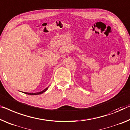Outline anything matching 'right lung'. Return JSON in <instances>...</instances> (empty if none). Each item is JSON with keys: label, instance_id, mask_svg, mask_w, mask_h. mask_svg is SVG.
I'll use <instances>...</instances> for the list:
<instances>
[{"label": "right lung", "instance_id": "1", "mask_svg": "<svg viewBox=\"0 0 130 130\" xmlns=\"http://www.w3.org/2000/svg\"><path fill=\"white\" fill-rule=\"evenodd\" d=\"M48 87L46 88V89H45L44 90L41 91V92H38V93H26V92H24V93H26L27 94H30V95H37V94H42V93L45 92V91L48 89Z\"/></svg>", "mask_w": 130, "mask_h": 130}]
</instances>
